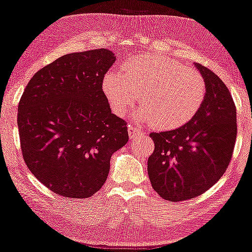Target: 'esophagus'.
<instances>
[{
	"label": "esophagus",
	"mask_w": 252,
	"mask_h": 252,
	"mask_svg": "<svg viewBox=\"0 0 252 252\" xmlns=\"http://www.w3.org/2000/svg\"><path fill=\"white\" fill-rule=\"evenodd\" d=\"M145 134L143 131H141L138 128H136L134 126H129V137L130 139H135L139 137V136H144Z\"/></svg>",
	"instance_id": "obj_1"
}]
</instances>
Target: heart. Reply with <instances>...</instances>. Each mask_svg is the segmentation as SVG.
<instances>
[{
    "instance_id": "heart-1",
    "label": "heart",
    "mask_w": 252,
    "mask_h": 252,
    "mask_svg": "<svg viewBox=\"0 0 252 252\" xmlns=\"http://www.w3.org/2000/svg\"><path fill=\"white\" fill-rule=\"evenodd\" d=\"M102 90L118 116H126L138 94L137 117L158 130H174L192 120L207 93L204 77L195 69L159 54H144L109 70Z\"/></svg>"
}]
</instances>
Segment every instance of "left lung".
Wrapping results in <instances>:
<instances>
[{
  "mask_svg": "<svg viewBox=\"0 0 252 252\" xmlns=\"http://www.w3.org/2000/svg\"><path fill=\"white\" fill-rule=\"evenodd\" d=\"M207 93L201 109L181 128L151 132L155 150L148 159L154 190L170 202L195 198L222 177L237 136L236 107L224 82L207 66L195 63Z\"/></svg>",
  "mask_w": 252,
  "mask_h": 252,
  "instance_id": "1",
  "label": "left lung"
}]
</instances>
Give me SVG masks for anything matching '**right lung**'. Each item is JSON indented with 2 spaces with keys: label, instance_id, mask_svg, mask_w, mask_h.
I'll list each match as a JSON object with an SVG mask.
<instances>
[{
  "label": "right lung",
  "instance_id": "obj_1",
  "mask_svg": "<svg viewBox=\"0 0 252 252\" xmlns=\"http://www.w3.org/2000/svg\"><path fill=\"white\" fill-rule=\"evenodd\" d=\"M113 51L72 53L38 70L19 103L23 159L51 191L88 198L103 187L111 155L128 142L126 122L111 114L102 80Z\"/></svg>",
  "mask_w": 252,
  "mask_h": 252
}]
</instances>
